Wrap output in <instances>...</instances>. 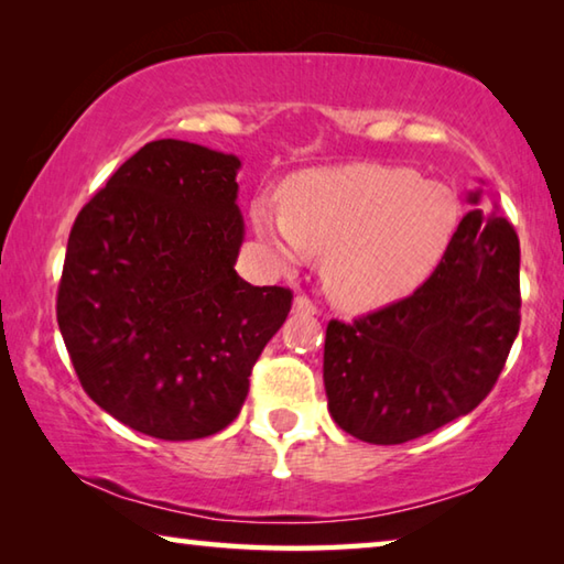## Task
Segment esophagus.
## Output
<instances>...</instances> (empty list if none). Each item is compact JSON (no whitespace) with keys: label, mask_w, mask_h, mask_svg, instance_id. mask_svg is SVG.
Masks as SVG:
<instances>
[{"label":"esophagus","mask_w":564,"mask_h":564,"mask_svg":"<svg viewBox=\"0 0 564 564\" xmlns=\"http://www.w3.org/2000/svg\"><path fill=\"white\" fill-rule=\"evenodd\" d=\"M293 313H295V316L308 318V316H316L318 308L308 299H305V295H295V299H293Z\"/></svg>","instance_id":"1"}]
</instances>
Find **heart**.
Segmentation results:
<instances>
[{"mask_svg":"<svg viewBox=\"0 0 564 564\" xmlns=\"http://www.w3.org/2000/svg\"><path fill=\"white\" fill-rule=\"evenodd\" d=\"M251 224L281 269L323 256L333 303L366 313L431 279L460 226V202L410 169L346 164L291 176L281 206L256 198Z\"/></svg>","mask_w":564,"mask_h":564,"instance_id":"1","label":"heart"}]
</instances>
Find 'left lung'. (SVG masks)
Instances as JSON below:
<instances>
[{
  "instance_id": "1",
  "label": "left lung",
  "mask_w": 564,
  "mask_h": 564,
  "mask_svg": "<svg viewBox=\"0 0 564 564\" xmlns=\"http://www.w3.org/2000/svg\"><path fill=\"white\" fill-rule=\"evenodd\" d=\"M467 204L473 212L445 259L413 295L352 323H328V410L362 443L400 445L470 413L518 338V234L480 206L482 188Z\"/></svg>"
}]
</instances>
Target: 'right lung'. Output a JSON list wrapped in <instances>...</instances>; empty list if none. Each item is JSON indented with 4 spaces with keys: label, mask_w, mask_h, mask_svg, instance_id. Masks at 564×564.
I'll return each instance as SVG.
<instances>
[{
    "label": "right lung",
    "mask_w": 564,
    "mask_h": 564,
    "mask_svg": "<svg viewBox=\"0 0 564 564\" xmlns=\"http://www.w3.org/2000/svg\"><path fill=\"white\" fill-rule=\"evenodd\" d=\"M236 154L178 139L123 161L76 216L56 321L87 395L131 431L196 441L231 423L291 291L236 273Z\"/></svg>",
    "instance_id": "obj_1"
}]
</instances>
